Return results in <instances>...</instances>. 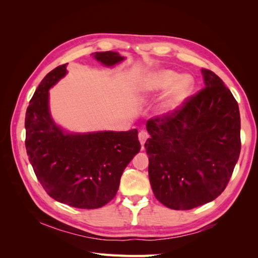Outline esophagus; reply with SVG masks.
<instances>
[{
    "mask_svg": "<svg viewBox=\"0 0 258 258\" xmlns=\"http://www.w3.org/2000/svg\"><path fill=\"white\" fill-rule=\"evenodd\" d=\"M148 137H150V135H148L147 132H146V131H144V130H142V131H140V132H139V141H140V143H141L142 148H143V145H144L145 141H146V140L148 139Z\"/></svg>",
    "mask_w": 258,
    "mask_h": 258,
    "instance_id": "1",
    "label": "esophagus"
}]
</instances>
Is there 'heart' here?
I'll return each instance as SVG.
<instances>
[{
    "instance_id": "obj_1",
    "label": "heart",
    "mask_w": 258,
    "mask_h": 258,
    "mask_svg": "<svg viewBox=\"0 0 258 258\" xmlns=\"http://www.w3.org/2000/svg\"><path fill=\"white\" fill-rule=\"evenodd\" d=\"M167 98L162 102V108L169 111L174 108L181 101L191 92L194 88V80L189 75L181 76L178 73L171 70H162L154 73L142 84L141 90L143 92H155L163 90L172 86Z\"/></svg>"
}]
</instances>
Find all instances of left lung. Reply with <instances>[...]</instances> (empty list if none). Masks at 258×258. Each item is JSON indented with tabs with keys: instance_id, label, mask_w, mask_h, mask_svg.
Returning a JSON list of instances; mask_svg holds the SVG:
<instances>
[{
	"instance_id": "1",
	"label": "left lung",
	"mask_w": 258,
	"mask_h": 258,
	"mask_svg": "<svg viewBox=\"0 0 258 258\" xmlns=\"http://www.w3.org/2000/svg\"><path fill=\"white\" fill-rule=\"evenodd\" d=\"M201 72L205 88L174 112L146 122L152 189L173 210H190L220 196L241 151L238 102L214 72Z\"/></svg>"
}]
</instances>
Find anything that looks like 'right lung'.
I'll use <instances>...</instances> for the list:
<instances>
[{"instance_id": "right-lung-1", "label": "right lung", "mask_w": 258, "mask_h": 258, "mask_svg": "<svg viewBox=\"0 0 258 258\" xmlns=\"http://www.w3.org/2000/svg\"><path fill=\"white\" fill-rule=\"evenodd\" d=\"M111 67L122 57L114 51L93 52ZM68 63L53 69L38 85L27 108L26 150L45 191L61 204L98 209L118 190L124 168L140 152L138 130L69 135L51 119L48 90L67 73Z\"/></svg>"}]
</instances>
